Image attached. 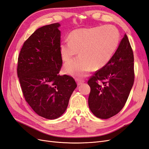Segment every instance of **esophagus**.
<instances>
[{"label": "esophagus", "mask_w": 149, "mask_h": 149, "mask_svg": "<svg viewBox=\"0 0 149 149\" xmlns=\"http://www.w3.org/2000/svg\"><path fill=\"white\" fill-rule=\"evenodd\" d=\"M76 82H77L78 85H80L81 84H82V83H83L84 82V80L79 79V78H76Z\"/></svg>", "instance_id": "34e87169"}]
</instances>
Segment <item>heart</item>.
Listing matches in <instances>:
<instances>
[{
  "instance_id": "obj_1",
  "label": "heart",
  "mask_w": 149,
  "mask_h": 149,
  "mask_svg": "<svg viewBox=\"0 0 149 149\" xmlns=\"http://www.w3.org/2000/svg\"><path fill=\"white\" fill-rule=\"evenodd\" d=\"M120 42V33L112 25L98 26L89 29L73 30L69 39L62 41L60 45L62 59L70 60L76 55L79 56L66 63L65 73L81 78L91 71L106 66L110 61Z\"/></svg>"
}]
</instances>
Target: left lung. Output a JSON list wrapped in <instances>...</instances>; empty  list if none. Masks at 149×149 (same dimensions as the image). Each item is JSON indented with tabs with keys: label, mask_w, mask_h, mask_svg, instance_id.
<instances>
[{
	"label": "left lung",
	"mask_w": 149,
	"mask_h": 149,
	"mask_svg": "<svg viewBox=\"0 0 149 149\" xmlns=\"http://www.w3.org/2000/svg\"><path fill=\"white\" fill-rule=\"evenodd\" d=\"M134 54L125 34L108 63L90 77L88 105L93 114L109 119L121 111L134 82Z\"/></svg>",
	"instance_id": "8db88e82"
}]
</instances>
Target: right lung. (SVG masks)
Masks as SVG:
<instances>
[{
	"label": "right lung",
	"mask_w": 149,
	"mask_h": 149,
	"mask_svg": "<svg viewBox=\"0 0 149 149\" xmlns=\"http://www.w3.org/2000/svg\"><path fill=\"white\" fill-rule=\"evenodd\" d=\"M59 23L38 29L24 42L18 58L17 75L25 101L40 116L55 119L65 112L77 87L73 77L60 76Z\"/></svg>",
	"instance_id": "right-lung-1"
}]
</instances>
